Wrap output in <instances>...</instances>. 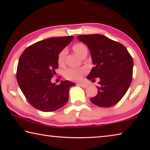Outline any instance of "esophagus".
Wrapping results in <instances>:
<instances>
[{
    "instance_id": "1",
    "label": "esophagus",
    "mask_w": 150,
    "mask_h": 150,
    "mask_svg": "<svg viewBox=\"0 0 150 150\" xmlns=\"http://www.w3.org/2000/svg\"><path fill=\"white\" fill-rule=\"evenodd\" d=\"M77 85V86H80V87H81V88H87V87L88 86V84L83 83H78Z\"/></svg>"
}]
</instances>
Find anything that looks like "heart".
I'll return each mask as SVG.
<instances>
[{"instance_id": "b5f03b06", "label": "heart", "mask_w": 150, "mask_h": 150, "mask_svg": "<svg viewBox=\"0 0 150 150\" xmlns=\"http://www.w3.org/2000/svg\"><path fill=\"white\" fill-rule=\"evenodd\" d=\"M73 49L78 56H80L83 51L87 49V48L83 44L77 43L73 46ZM66 52L67 50L65 49H63L59 52L58 55V62L59 64H61L63 62ZM86 71L85 69H68L64 71V76L66 79L71 80V81H79L85 74Z\"/></svg>"}]
</instances>
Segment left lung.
<instances>
[{
    "instance_id": "1",
    "label": "left lung",
    "mask_w": 150,
    "mask_h": 150,
    "mask_svg": "<svg viewBox=\"0 0 150 150\" xmlns=\"http://www.w3.org/2000/svg\"><path fill=\"white\" fill-rule=\"evenodd\" d=\"M77 39L88 47L94 65L87 79H100L97 95L91 102L100 107L114 106L124 96L132 81V57L122 44L103 35H78Z\"/></svg>"
}]
</instances>
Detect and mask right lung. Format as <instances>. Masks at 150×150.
I'll return each instance as SVG.
<instances>
[{
  "label": "right lung",
  "instance_id": "right-lung-1",
  "mask_svg": "<svg viewBox=\"0 0 150 150\" xmlns=\"http://www.w3.org/2000/svg\"><path fill=\"white\" fill-rule=\"evenodd\" d=\"M73 36L50 38L27 48L19 58L17 80L32 106L42 112H52L64 106L69 91L75 86L68 80L60 85L51 82L58 68V55L72 41Z\"/></svg>",
  "mask_w": 150,
  "mask_h": 150
}]
</instances>
